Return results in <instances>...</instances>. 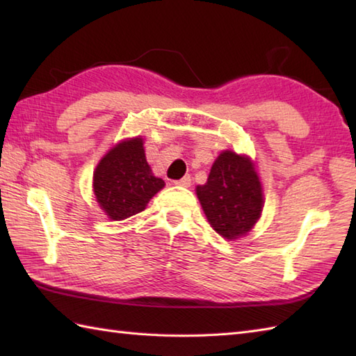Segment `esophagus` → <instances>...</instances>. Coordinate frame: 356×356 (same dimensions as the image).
I'll use <instances>...</instances> for the list:
<instances>
[{"instance_id":"34e87169","label":"esophagus","mask_w":356,"mask_h":356,"mask_svg":"<svg viewBox=\"0 0 356 356\" xmlns=\"http://www.w3.org/2000/svg\"><path fill=\"white\" fill-rule=\"evenodd\" d=\"M174 185L176 186H182V188H190L191 186V177L185 176L180 180H174Z\"/></svg>"}]
</instances>
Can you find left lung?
<instances>
[{"label": "left lung", "mask_w": 356, "mask_h": 356, "mask_svg": "<svg viewBox=\"0 0 356 356\" xmlns=\"http://www.w3.org/2000/svg\"><path fill=\"white\" fill-rule=\"evenodd\" d=\"M195 194L209 225L228 240L246 236L261 217L263 188L251 157L225 149L217 156L205 185Z\"/></svg>", "instance_id": "obj_1"}]
</instances>
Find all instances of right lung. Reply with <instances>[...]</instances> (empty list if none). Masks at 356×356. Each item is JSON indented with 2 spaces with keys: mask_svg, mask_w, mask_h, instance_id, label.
<instances>
[{
  "mask_svg": "<svg viewBox=\"0 0 356 356\" xmlns=\"http://www.w3.org/2000/svg\"><path fill=\"white\" fill-rule=\"evenodd\" d=\"M165 186L147 162L143 139L128 138L105 154L93 172L97 205L111 220H125L147 208Z\"/></svg>",
  "mask_w": 356,
  "mask_h": 356,
  "instance_id": "add662e5",
  "label": "right lung"
}]
</instances>
